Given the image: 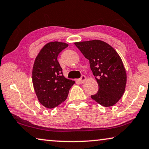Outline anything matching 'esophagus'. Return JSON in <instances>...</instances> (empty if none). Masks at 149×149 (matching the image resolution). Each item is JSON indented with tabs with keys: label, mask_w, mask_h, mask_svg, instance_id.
<instances>
[{
	"label": "esophagus",
	"mask_w": 149,
	"mask_h": 149,
	"mask_svg": "<svg viewBox=\"0 0 149 149\" xmlns=\"http://www.w3.org/2000/svg\"><path fill=\"white\" fill-rule=\"evenodd\" d=\"M86 80H87V77H86L85 75H82L81 78L78 79V81H78L79 83H83L86 81Z\"/></svg>",
	"instance_id": "obj_1"
}]
</instances>
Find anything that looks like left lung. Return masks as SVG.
Segmentation results:
<instances>
[{
  "mask_svg": "<svg viewBox=\"0 0 149 149\" xmlns=\"http://www.w3.org/2000/svg\"><path fill=\"white\" fill-rule=\"evenodd\" d=\"M86 58L98 83L97 93L93 100L104 107L115 105L124 94L126 72L119 54L112 47L101 40L75 42Z\"/></svg>",
  "mask_w": 149,
  "mask_h": 149,
  "instance_id": "8db88e82",
  "label": "left lung"
}]
</instances>
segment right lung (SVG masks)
Returning a JSON list of instances; mask_svg holds the SVG:
<instances>
[{"instance_id":"1","label":"right lung","mask_w":149,"mask_h":149,"mask_svg":"<svg viewBox=\"0 0 149 149\" xmlns=\"http://www.w3.org/2000/svg\"><path fill=\"white\" fill-rule=\"evenodd\" d=\"M68 45L64 42H49L36 57L32 70V82L40 103L48 109L56 107L67 98L75 82L62 74L58 61L59 54Z\"/></svg>"}]
</instances>
